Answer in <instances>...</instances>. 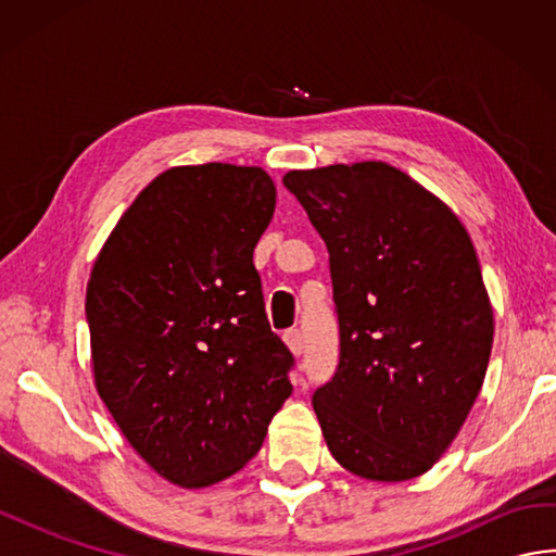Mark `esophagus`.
<instances>
[{
    "instance_id": "1",
    "label": "esophagus",
    "mask_w": 556,
    "mask_h": 556,
    "mask_svg": "<svg viewBox=\"0 0 556 556\" xmlns=\"http://www.w3.org/2000/svg\"><path fill=\"white\" fill-rule=\"evenodd\" d=\"M285 344L289 346L293 356H301V353H303V334L299 332V329H289V332L285 334Z\"/></svg>"
}]
</instances>
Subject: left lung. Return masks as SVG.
Instances as JSON below:
<instances>
[{"mask_svg":"<svg viewBox=\"0 0 556 556\" xmlns=\"http://www.w3.org/2000/svg\"><path fill=\"white\" fill-rule=\"evenodd\" d=\"M281 181L329 251L341 351L313 394L329 454L375 482L428 473L490 363L494 315L473 241L444 200L380 160Z\"/></svg>","mask_w":556,"mask_h":556,"instance_id":"left-lung-1","label":"left lung"}]
</instances>
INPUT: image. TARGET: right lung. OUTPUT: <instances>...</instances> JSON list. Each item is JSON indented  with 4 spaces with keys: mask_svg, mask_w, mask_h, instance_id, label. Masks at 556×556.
<instances>
[{
    "mask_svg": "<svg viewBox=\"0 0 556 556\" xmlns=\"http://www.w3.org/2000/svg\"><path fill=\"white\" fill-rule=\"evenodd\" d=\"M260 167L155 176L100 248L86 289L92 380L134 452L172 485L231 478L291 396L253 248L275 215Z\"/></svg>",
    "mask_w": 556,
    "mask_h": 556,
    "instance_id": "1",
    "label": "right lung"
}]
</instances>
